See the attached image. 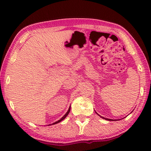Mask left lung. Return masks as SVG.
I'll return each mask as SVG.
<instances>
[{
	"label": "left lung",
	"instance_id": "1",
	"mask_svg": "<svg viewBox=\"0 0 151 151\" xmlns=\"http://www.w3.org/2000/svg\"><path fill=\"white\" fill-rule=\"evenodd\" d=\"M97 114H98V113H97ZM99 116H100V115H99ZM101 117H102V118H103V119H106V120H109V121H112L113 119H108V118H105V117H102V116H100Z\"/></svg>",
	"mask_w": 151,
	"mask_h": 151
}]
</instances>
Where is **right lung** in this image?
<instances>
[{
	"label": "right lung",
	"instance_id": "1",
	"mask_svg": "<svg viewBox=\"0 0 151 151\" xmlns=\"http://www.w3.org/2000/svg\"><path fill=\"white\" fill-rule=\"evenodd\" d=\"M70 109H71V106H70V107H69V110H68V111H67V113H66V114H65V115H64V116H63V117H62V118H61L60 119H59V120H58V121H57V122H54V123H53V124H57V123H59V122H61L62 120H63V119H65V117L67 116V115H68V114H69V113L70 112ZM49 125H51V124H49ZM48 126H49V125H48Z\"/></svg>",
	"mask_w": 151,
	"mask_h": 151
}]
</instances>
